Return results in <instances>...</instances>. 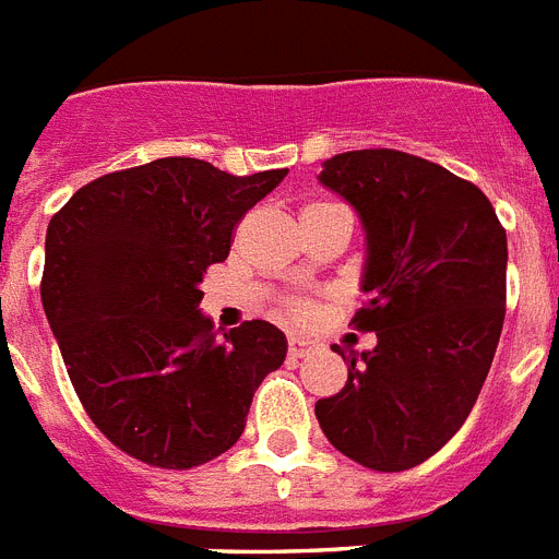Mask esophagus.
Segmentation results:
<instances>
[{"mask_svg":"<svg viewBox=\"0 0 559 559\" xmlns=\"http://www.w3.org/2000/svg\"><path fill=\"white\" fill-rule=\"evenodd\" d=\"M317 342L313 338H305V336H290L288 338V353L294 356V359H302V356H308V353L317 350Z\"/></svg>","mask_w":559,"mask_h":559,"instance_id":"obj_1","label":"esophagus"}]
</instances>
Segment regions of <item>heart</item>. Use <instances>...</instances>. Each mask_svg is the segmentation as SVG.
Listing matches in <instances>:
<instances>
[{
  "label": "heart",
  "mask_w": 559,
  "mask_h": 559,
  "mask_svg": "<svg viewBox=\"0 0 559 559\" xmlns=\"http://www.w3.org/2000/svg\"><path fill=\"white\" fill-rule=\"evenodd\" d=\"M317 206H328V203H313V206L308 209H317ZM285 311H288L294 319H308L313 313V305L305 302V299H294V302L285 305Z\"/></svg>",
  "instance_id": "1"
}]
</instances>
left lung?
Segmentation results:
<instances>
[{"mask_svg": "<svg viewBox=\"0 0 559 559\" xmlns=\"http://www.w3.org/2000/svg\"><path fill=\"white\" fill-rule=\"evenodd\" d=\"M319 183L350 203L367 231L365 308L373 331L317 418L342 455L376 472L424 464L472 413L507 313V231L469 180L399 150L325 160Z\"/></svg>", "mask_w": 559, "mask_h": 559, "instance_id": "left-lung-1", "label": "left lung"}]
</instances>
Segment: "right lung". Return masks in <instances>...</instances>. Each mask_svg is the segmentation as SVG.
Here are the masks:
<instances>
[{
	"mask_svg": "<svg viewBox=\"0 0 559 559\" xmlns=\"http://www.w3.org/2000/svg\"><path fill=\"white\" fill-rule=\"evenodd\" d=\"M288 169L237 178L198 157H157L81 186L52 214L41 305L67 376L118 450L192 469L231 450L285 333L251 319L217 338L203 274L234 226Z\"/></svg>",
	"mask_w": 559,
	"mask_h": 559,
	"instance_id": "1",
	"label": "right lung"
}]
</instances>
